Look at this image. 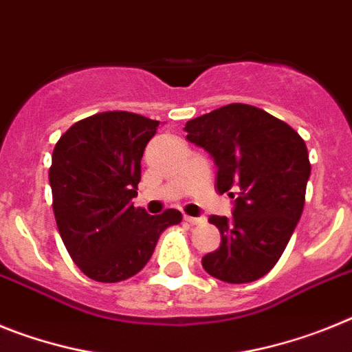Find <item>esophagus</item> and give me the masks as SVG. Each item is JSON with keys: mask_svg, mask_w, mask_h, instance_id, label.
I'll return each mask as SVG.
<instances>
[{"mask_svg": "<svg viewBox=\"0 0 352 352\" xmlns=\"http://www.w3.org/2000/svg\"><path fill=\"white\" fill-rule=\"evenodd\" d=\"M184 219L188 223H191V225H200V223L206 221V218H191V216H184Z\"/></svg>", "mask_w": 352, "mask_h": 352, "instance_id": "34e87169", "label": "esophagus"}]
</instances>
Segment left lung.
<instances>
[{
  "instance_id": "obj_1",
  "label": "left lung",
  "mask_w": 352,
  "mask_h": 352,
  "mask_svg": "<svg viewBox=\"0 0 352 352\" xmlns=\"http://www.w3.org/2000/svg\"><path fill=\"white\" fill-rule=\"evenodd\" d=\"M184 131L214 159L219 193L235 198L232 218H209L221 244L201 265L221 282H255L282 256L301 218L310 179L307 145L285 122L248 104L206 113Z\"/></svg>"
}]
</instances>
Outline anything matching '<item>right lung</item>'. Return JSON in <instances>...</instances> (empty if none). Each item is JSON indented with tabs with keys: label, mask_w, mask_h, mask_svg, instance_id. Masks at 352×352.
<instances>
[{
	"label": "right lung",
	"mask_w": 352,
	"mask_h": 352,
	"mask_svg": "<svg viewBox=\"0 0 352 352\" xmlns=\"http://www.w3.org/2000/svg\"><path fill=\"white\" fill-rule=\"evenodd\" d=\"M157 125L134 113H99L76 122L54 146L49 184L58 230L74 264L96 282L140 273L159 235L182 219L175 209L151 216L131 201Z\"/></svg>",
	"instance_id": "right-lung-1"
}]
</instances>
